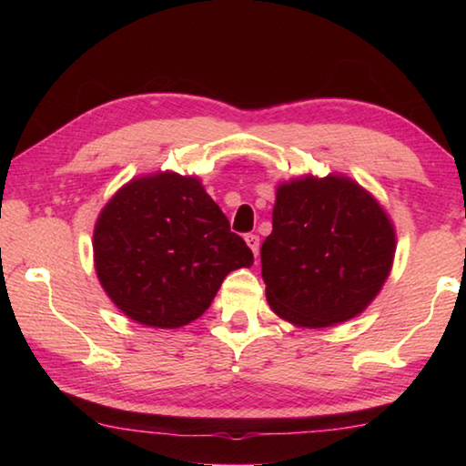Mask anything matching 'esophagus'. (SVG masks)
<instances>
[{"label": "esophagus", "instance_id": "esophagus-1", "mask_svg": "<svg viewBox=\"0 0 466 466\" xmlns=\"http://www.w3.org/2000/svg\"><path fill=\"white\" fill-rule=\"evenodd\" d=\"M244 238H247V244L250 247V250L255 252V257H258V247H261V240H258V236L257 234H247Z\"/></svg>", "mask_w": 466, "mask_h": 466}]
</instances>
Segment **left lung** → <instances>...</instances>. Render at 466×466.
Wrapping results in <instances>:
<instances>
[{
  "mask_svg": "<svg viewBox=\"0 0 466 466\" xmlns=\"http://www.w3.org/2000/svg\"><path fill=\"white\" fill-rule=\"evenodd\" d=\"M394 230L364 188L343 177L278 188L273 232L261 247L267 302L299 327L350 320L389 278Z\"/></svg>",
  "mask_w": 466,
  "mask_h": 466,
  "instance_id": "8db88e82",
  "label": "left lung"
}]
</instances>
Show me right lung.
Masks as SVG:
<instances>
[{"label":"right lung","instance_id":"1","mask_svg":"<svg viewBox=\"0 0 466 466\" xmlns=\"http://www.w3.org/2000/svg\"><path fill=\"white\" fill-rule=\"evenodd\" d=\"M255 257L193 177L175 172L125 185L94 230V263L129 319L177 329L209 309L224 278Z\"/></svg>","mask_w":466,"mask_h":466}]
</instances>
